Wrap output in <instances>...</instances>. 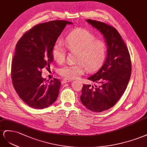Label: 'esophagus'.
Returning <instances> with one entry per match:
<instances>
[{"label": "esophagus", "instance_id": "esophagus-1", "mask_svg": "<svg viewBox=\"0 0 147 147\" xmlns=\"http://www.w3.org/2000/svg\"><path fill=\"white\" fill-rule=\"evenodd\" d=\"M70 81H71L70 79H63V81H61V83H62V84H65V83L68 82H70Z\"/></svg>", "mask_w": 147, "mask_h": 147}]
</instances>
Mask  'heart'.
Wrapping results in <instances>:
<instances>
[{
  "instance_id": "heart-1",
  "label": "heart",
  "mask_w": 147,
  "mask_h": 147,
  "mask_svg": "<svg viewBox=\"0 0 147 147\" xmlns=\"http://www.w3.org/2000/svg\"><path fill=\"white\" fill-rule=\"evenodd\" d=\"M66 49L76 52V64H66L58 69V73L65 79H74L85 73L93 71L102 64L105 58L107 46L102 40L95 39V36L86 29H79L68 35L65 40ZM53 59L58 63L65 60L66 50L63 44L57 40L52 49Z\"/></svg>"
}]
</instances>
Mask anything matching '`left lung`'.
<instances>
[{
  "instance_id": "obj_1",
  "label": "left lung",
  "mask_w": 147,
  "mask_h": 147,
  "mask_svg": "<svg viewBox=\"0 0 147 147\" xmlns=\"http://www.w3.org/2000/svg\"><path fill=\"white\" fill-rule=\"evenodd\" d=\"M87 22L102 33L108 46L103 66L87 78L97 84H84L81 95L84 105L99 113L113 107L122 97L131 78V60L126 45L114 27L96 20Z\"/></svg>"
}]
</instances>
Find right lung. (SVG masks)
<instances>
[{
	"instance_id": "add662e5",
	"label": "right lung",
	"mask_w": 147,
	"mask_h": 147,
	"mask_svg": "<svg viewBox=\"0 0 147 147\" xmlns=\"http://www.w3.org/2000/svg\"><path fill=\"white\" fill-rule=\"evenodd\" d=\"M67 24L72 23L55 20L37 24L25 32L16 45L12 82L19 97L31 108H45L58 97L60 81L54 78L48 82L41 74L53 61V47Z\"/></svg>"
}]
</instances>
